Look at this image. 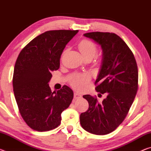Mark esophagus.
Here are the masks:
<instances>
[{
	"mask_svg": "<svg viewBox=\"0 0 151 151\" xmlns=\"http://www.w3.org/2000/svg\"><path fill=\"white\" fill-rule=\"evenodd\" d=\"M82 97V95L81 94H79L78 93H75L74 94V99H75V100H78V99H80Z\"/></svg>",
	"mask_w": 151,
	"mask_h": 151,
	"instance_id": "esophagus-1",
	"label": "esophagus"
}]
</instances>
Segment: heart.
Listing matches in <instances>:
<instances>
[{"mask_svg": "<svg viewBox=\"0 0 151 151\" xmlns=\"http://www.w3.org/2000/svg\"><path fill=\"white\" fill-rule=\"evenodd\" d=\"M78 48L85 59H92L98 52V47L94 42L88 39H83L79 42ZM91 80L88 73L78 74L71 81L72 85L77 90L84 88Z\"/></svg>", "mask_w": 151, "mask_h": 151, "instance_id": "heart-1", "label": "heart"}]
</instances>
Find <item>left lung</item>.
I'll return each mask as SVG.
<instances>
[{
  "instance_id": "obj_1",
  "label": "left lung",
  "mask_w": 151,
  "mask_h": 151,
  "mask_svg": "<svg viewBox=\"0 0 151 151\" xmlns=\"http://www.w3.org/2000/svg\"><path fill=\"white\" fill-rule=\"evenodd\" d=\"M84 36L103 49V64L94 85L99 94L106 97L99 103L96 96H83L89 106L81 114V124L90 133L107 134L122 123L133 103L139 86L137 64L131 50L114 33L92 32Z\"/></svg>"
}]
</instances>
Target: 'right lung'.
Returning a JSON list of instances; mask_svg holds the SVG:
<instances>
[{"label": "right lung", "mask_w": 151, "mask_h": 151, "mask_svg": "<svg viewBox=\"0 0 151 151\" xmlns=\"http://www.w3.org/2000/svg\"><path fill=\"white\" fill-rule=\"evenodd\" d=\"M78 30H48L37 36L20 51L14 68L12 85L20 114L37 131H48L61 122V113L73 99V91L63 86L52 93L48 82L60 67L67 43Z\"/></svg>", "instance_id": "obj_1"}]
</instances>
